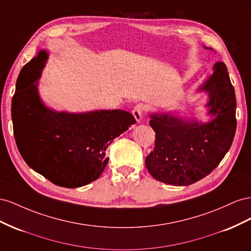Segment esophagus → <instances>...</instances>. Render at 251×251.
Listing matches in <instances>:
<instances>
[{"label":"esophagus","instance_id":"obj_1","mask_svg":"<svg viewBox=\"0 0 251 251\" xmlns=\"http://www.w3.org/2000/svg\"><path fill=\"white\" fill-rule=\"evenodd\" d=\"M145 113V106L143 104H138L134 106V108L132 109V114L134 119L137 120V122H141L143 116H144Z\"/></svg>","mask_w":251,"mask_h":251}]
</instances>
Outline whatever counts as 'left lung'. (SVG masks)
<instances>
[{
    "mask_svg": "<svg viewBox=\"0 0 251 251\" xmlns=\"http://www.w3.org/2000/svg\"><path fill=\"white\" fill-rule=\"evenodd\" d=\"M200 90L209 94L207 124L182 120L173 114H150L149 125L155 132L154 147L145 159L155 180L187 186L208 176L230 148L237 129V100L223 62H217L213 74Z\"/></svg>",
    "mask_w": 251,
    "mask_h": 251,
    "instance_id": "obj_1",
    "label": "left lung"
}]
</instances>
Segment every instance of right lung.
<instances>
[{"mask_svg": "<svg viewBox=\"0 0 251 251\" xmlns=\"http://www.w3.org/2000/svg\"><path fill=\"white\" fill-rule=\"evenodd\" d=\"M48 54L41 50L23 67L12 97L13 134L27 165L51 183L75 188L96 181L109 157L106 149L135 119L124 110L56 112L41 102L38 82ZM35 81L25 87L26 76Z\"/></svg>", "mask_w": 251, "mask_h": 251, "instance_id": "obj_1", "label": "right lung"}]
</instances>
